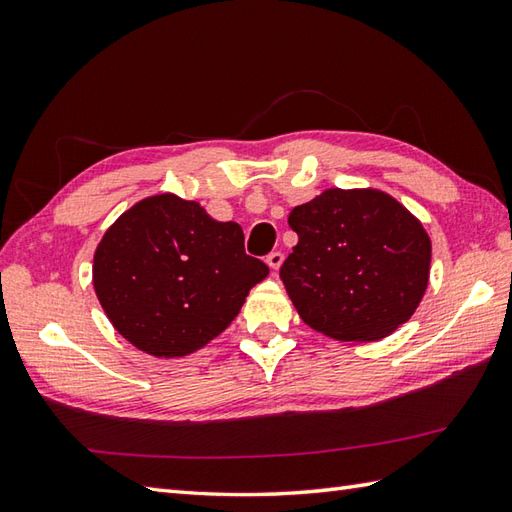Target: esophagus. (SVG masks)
<instances>
[{
    "label": "esophagus",
    "mask_w": 512,
    "mask_h": 512,
    "mask_svg": "<svg viewBox=\"0 0 512 512\" xmlns=\"http://www.w3.org/2000/svg\"><path fill=\"white\" fill-rule=\"evenodd\" d=\"M266 264L273 270H279V266L284 264V253H281V250H273V253L266 257Z\"/></svg>",
    "instance_id": "obj_1"
}]
</instances>
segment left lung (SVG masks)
<instances>
[{"label": "left lung", "instance_id": "1", "mask_svg": "<svg viewBox=\"0 0 512 512\" xmlns=\"http://www.w3.org/2000/svg\"><path fill=\"white\" fill-rule=\"evenodd\" d=\"M297 246L279 270L299 317L336 341H378L409 321L429 284L431 239L376 189H328L295 206Z\"/></svg>", "mask_w": 512, "mask_h": 512}]
</instances>
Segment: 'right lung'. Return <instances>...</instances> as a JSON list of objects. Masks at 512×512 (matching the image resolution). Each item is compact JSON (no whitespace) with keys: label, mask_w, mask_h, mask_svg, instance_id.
<instances>
[{"label":"right lung","mask_w":512,"mask_h":512,"mask_svg":"<svg viewBox=\"0 0 512 512\" xmlns=\"http://www.w3.org/2000/svg\"><path fill=\"white\" fill-rule=\"evenodd\" d=\"M268 266L246 255L244 231L198 202L151 195L96 246L92 279L118 334L151 356L176 358L222 334Z\"/></svg>","instance_id":"1"}]
</instances>
